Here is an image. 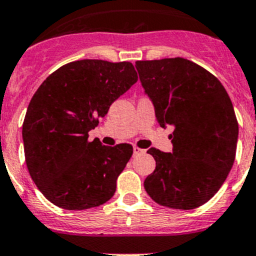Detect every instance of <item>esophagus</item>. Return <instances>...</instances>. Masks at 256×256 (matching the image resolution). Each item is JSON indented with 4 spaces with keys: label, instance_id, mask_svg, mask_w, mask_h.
<instances>
[{
    "label": "esophagus",
    "instance_id": "esophagus-1",
    "mask_svg": "<svg viewBox=\"0 0 256 256\" xmlns=\"http://www.w3.org/2000/svg\"><path fill=\"white\" fill-rule=\"evenodd\" d=\"M146 153V150L142 148H139V146H133V154L134 156H139V154H143Z\"/></svg>",
    "mask_w": 256,
    "mask_h": 256
}]
</instances>
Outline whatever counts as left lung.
I'll use <instances>...</instances> for the list:
<instances>
[{
	"mask_svg": "<svg viewBox=\"0 0 256 256\" xmlns=\"http://www.w3.org/2000/svg\"><path fill=\"white\" fill-rule=\"evenodd\" d=\"M136 68L160 127H174L172 153L148 149L156 169L146 192L166 208H198L234 164L239 126L232 100L215 76L186 58L136 60Z\"/></svg>",
	"mask_w": 256,
	"mask_h": 256,
	"instance_id": "obj_1",
	"label": "left lung"
}]
</instances>
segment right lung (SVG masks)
I'll return each instance as SVG.
<instances>
[{"instance_id": "add662e5", "label": "right lung", "mask_w": 256, "mask_h": 256, "mask_svg": "<svg viewBox=\"0 0 256 256\" xmlns=\"http://www.w3.org/2000/svg\"><path fill=\"white\" fill-rule=\"evenodd\" d=\"M136 80L130 62L102 60L67 63L43 80L27 108L22 136L30 176L50 203L84 210L114 196L133 146L90 142L88 132Z\"/></svg>"}]
</instances>
